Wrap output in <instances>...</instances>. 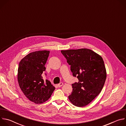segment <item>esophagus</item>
Listing matches in <instances>:
<instances>
[{"instance_id":"34e87169","label":"esophagus","mask_w":126,"mask_h":126,"mask_svg":"<svg viewBox=\"0 0 126 126\" xmlns=\"http://www.w3.org/2000/svg\"><path fill=\"white\" fill-rule=\"evenodd\" d=\"M63 85V83H60L59 84H58V85H57V86L58 87H61V86H62Z\"/></svg>"}]
</instances>
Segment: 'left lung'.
I'll list each match as a JSON object with an SVG mask.
<instances>
[{
    "label": "left lung",
    "mask_w": 126,
    "mask_h": 126,
    "mask_svg": "<svg viewBox=\"0 0 126 126\" xmlns=\"http://www.w3.org/2000/svg\"><path fill=\"white\" fill-rule=\"evenodd\" d=\"M71 66V71L78 82L72 85L73 90L68 96L71 103L82 107L91 103L101 92L107 72L102 57L87 49L61 50Z\"/></svg>",
    "instance_id": "1"
}]
</instances>
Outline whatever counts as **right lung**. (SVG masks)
<instances>
[{"instance_id": "add662e5", "label": "right lung", "mask_w": 126, "mask_h": 126, "mask_svg": "<svg viewBox=\"0 0 126 126\" xmlns=\"http://www.w3.org/2000/svg\"><path fill=\"white\" fill-rule=\"evenodd\" d=\"M49 51L40 50L31 52L21 59L18 69L17 80L25 96L35 104H42L51 97L55 87L42 76L45 71V65Z\"/></svg>"}]
</instances>
